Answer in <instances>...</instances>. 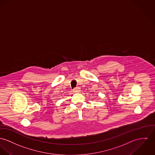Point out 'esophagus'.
Masks as SVG:
<instances>
[{
	"mask_svg": "<svg viewBox=\"0 0 155 155\" xmlns=\"http://www.w3.org/2000/svg\"><path fill=\"white\" fill-rule=\"evenodd\" d=\"M80 87H77V88H74V90H73V91L74 92V93H80Z\"/></svg>",
	"mask_w": 155,
	"mask_h": 155,
	"instance_id": "obj_1",
	"label": "esophagus"
}]
</instances>
